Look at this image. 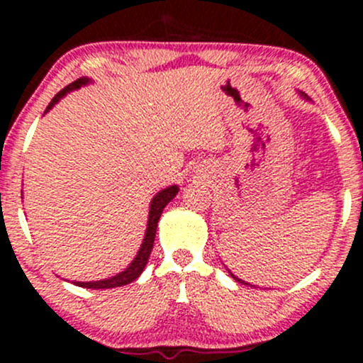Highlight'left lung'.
I'll list each match as a JSON object with an SVG mask.
<instances>
[{
	"instance_id": "1",
	"label": "left lung",
	"mask_w": 363,
	"mask_h": 363,
	"mask_svg": "<svg viewBox=\"0 0 363 363\" xmlns=\"http://www.w3.org/2000/svg\"><path fill=\"white\" fill-rule=\"evenodd\" d=\"M301 97H303V99H306V101H309V97H307V95H306V94H302V91H301ZM227 272H228V274H230V277H232V278H234V280H235V281L242 283V285H249V283H245L244 280H240V278H237V277H235V274L230 272V269H227ZM251 286H254V285H251Z\"/></svg>"
}]
</instances>
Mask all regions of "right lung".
I'll return each instance as SVG.
<instances>
[{
    "label": "right lung",
    "mask_w": 363,
    "mask_h": 363,
    "mask_svg": "<svg viewBox=\"0 0 363 363\" xmlns=\"http://www.w3.org/2000/svg\"><path fill=\"white\" fill-rule=\"evenodd\" d=\"M89 83H91V80H90V78H86V77H82V78H78L77 82L69 83L68 86H65V89L60 91V94L54 95V99L51 101V104L48 106L45 112L51 111L52 107L56 106V104L60 102L66 94H69V91H73V90L82 89V86L89 85ZM45 112H44V114H45ZM177 193H179V187L174 184V186L165 187V189L158 191V193L153 196V199L150 201L148 222H147V230H145L143 242H141L140 251L136 252L135 259L129 262V266L126 269H124V272L114 274V277H111V278H104V280H97V281H73L74 285L83 286V289L101 290V289H116V286H124V285H128V283L135 281L136 278H138L140 274L143 273L145 266H147V262H148L150 252H152V249H153V240H155L157 225H158V220H160L162 211H164V208L167 206L174 198H176Z\"/></svg>",
    "instance_id": "1"
}]
</instances>
